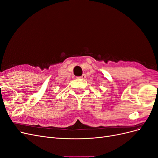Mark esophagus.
<instances>
[{
	"label": "esophagus",
	"mask_w": 158,
	"mask_h": 158,
	"mask_svg": "<svg viewBox=\"0 0 158 158\" xmlns=\"http://www.w3.org/2000/svg\"><path fill=\"white\" fill-rule=\"evenodd\" d=\"M85 77H86V76H85V74H83L82 76H79V77H78V78H80V79H85Z\"/></svg>",
	"instance_id": "34e87169"
}]
</instances>
